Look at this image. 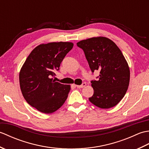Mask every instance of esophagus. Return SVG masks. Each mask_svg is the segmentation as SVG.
<instances>
[{
  "instance_id": "34e87169",
  "label": "esophagus",
  "mask_w": 149,
  "mask_h": 149,
  "mask_svg": "<svg viewBox=\"0 0 149 149\" xmlns=\"http://www.w3.org/2000/svg\"><path fill=\"white\" fill-rule=\"evenodd\" d=\"M86 83H83L81 85H77L76 86H77V88H84L85 86H86Z\"/></svg>"
}]
</instances>
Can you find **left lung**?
Instances as JSON below:
<instances>
[{"mask_svg":"<svg viewBox=\"0 0 149 149\" xmlns=\"http://www.w3.org/2000/svg\"><path fill=\"white\" fill-rule=\"evenodd\" d=\"M83 50L92 72L100 71L99 80L91 81L93 96L89 100L102 109L117 105L126 93L130 70L121 50L106 37H93L77 43Z\"/></svg>","mask_w":149,"mask_h":149,"instance_id":"1","label":"left lung"}]
</instances>
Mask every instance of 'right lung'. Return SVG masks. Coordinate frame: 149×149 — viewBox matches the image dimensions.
<instances>
[{"mask_svg": "<svg viewBox=\"0 0 149 149\" xmlns=\"http://www.w3.org/2000/svg\"><path fill=\"white\" fill-rule=\"evenodd\" d=\"M73 46L72 42H63L40 44L32 50L21 68L19 81L22 95L39 111L54 113L67 99L70 86L56 82L52 77Z\"/></svg>", "mask_w": 149, "mask_h": 149, "instance_id": "add662e5", "label": "right lung"}]
</instances>
